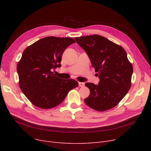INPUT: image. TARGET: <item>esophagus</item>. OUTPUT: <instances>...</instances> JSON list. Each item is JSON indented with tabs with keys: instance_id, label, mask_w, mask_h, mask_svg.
Instances as JSON below:
<instances>
[{
	"instance_id": "esophagus-1",
	"label": "esophagus",
	"mask_w": 151,
	"mask_h": 151,
	"mask_svg": "<svg viewBox=\"0 0 151 151\" xmlns=\"http://www.w3.org/2000/svg\"><path fill=\"white\" fill-rule=\"evenodd\" d=\"M84 83H82V82H79V86H80V87H83L84 86Z\"/></svg>"
}]
</instances>
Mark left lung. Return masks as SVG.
I'll return each mask as SVG.
<instances>
[{
  "mask_svg": "<svg viewBox=\"0 0 151 151\" xmlns=\"http://www.w3.org/2000/svg\"><path fill=\"white\" fill-rule=\"evenodd\" d=\"M89 56L100 79L98 84L86 83L90 95L84 99L91 108H113L127 93L131 86L133 67L124 49L104 37L93 35L75 38Z\"/></svg>",
  "mask_w": 151,
  "mask_h": 151,
  "instance_id": "obj_1",
  "label": "left lung"
}]
</instances>
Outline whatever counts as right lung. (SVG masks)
I'll return each instance as SVG.
<instances>
[{
	"instance_id": "obj_1",
	"label": "right lung",
	"mask_w": 151,
	"mask_h": 151,
	"mask_svg": "<svg viewBox=\"0 0 151 151\" xmlns=\"http://www.w3.org/2000/svg\"><path fill=\"white\" fill-rule=\"evenodd\" d=\"M74 43L72 38L47 37L28 46L22 52L17 65L19 86L35 106L43 109L56 106L70 90L78 86L76 81L63 80L52 71L61 67L63 52Z\"/></svg>"
}]
</instances>
